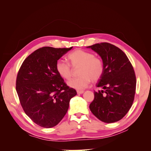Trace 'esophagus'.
<instances>
[{
	"label": "esophagus",
	"instance_id": "esophagus-1",
	"mask_svg": "<svg viewBox=\"0 0 151 151\" xmlns=\"http://www.w3.org/2000/svg\"><path fill=\"white\" fill-rule=\"evenodd\" d=\"M84 93V91H79V90H78V91H77V93L78 94H83Z\"/></svg>",
	"mask_w": 151,
	"mask_h": 151
}]
</instances>
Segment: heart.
Segmentation results:
<instances>
[{
	"instance_id": "obj_1",
	"label": "heart",
	"mask_w": 151,
	"mask_h": 151,
	"mask_svg": "<svg viewBox=\"0 0 151 151\" xmlns=\"http://www.w3.org/2000/svg\"><path fill=\"white\" fill-rule=\"evenodd\" d=\"M68 60L72 67H81L77 78L72 79L68 82L70 88L77 90L86 88L91 83L101 79L104 71V65L102 59L95 56L92 52L82 49H76L67 56ZM69 63L59 60L56 63V70L63 79L68 80L72 76L73 70Z\"/></svg>"
}]
</instances>
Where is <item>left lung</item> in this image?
<instances>
[{
  "mask_svg": "<svg viewBox=\"0 0 151 151\" xmlns=\"http://www.w3.org/2000/svg\"><path fill=\"white\" fill-rule=\"evenodd\" d=\"M88 47L99 55L104 65V74L96 84L104 91H94L90 110L103 122L119 121L134 100L136 76L133 66L125 53L111 43L103 42Z\"/></svg>",
  "mask_w": 151,
  "mask_h": 151,
  "instance_id": "1",
  "label": "left lung"
}]
</instances>
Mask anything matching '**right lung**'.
<instances>
[{
    "label": "right lung",
    "mask_w": 151,
    "mask_h": 151,
    "mask_svg": "<svg viewBox=\"0 0 151 151\" xmlns=\"http://www.w3.org/2000/svg\"><path fill=\"white\" fill-rule=\"evenodd\" d=\"M69 48H40L27 57L18 71L16 89L25 113L36 124L52 128L65 115L76 91L56 70V63Z\"/></svg>",
    "instance_id": "right-lung-1"
}]
</instances>
